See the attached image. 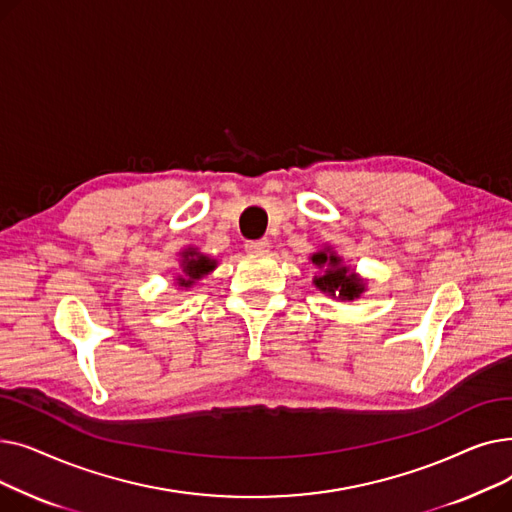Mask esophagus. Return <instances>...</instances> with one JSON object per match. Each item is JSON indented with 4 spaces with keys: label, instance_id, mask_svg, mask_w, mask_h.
I'll return each instance as SVG.
<instances>
[{
    "label": "esophagus",
    "instance_id": "1",
    "mask_svg": "<svg viewBox=\"0 0 512 512\" xmlns=\"http://www.w3.org/2000/svg\"><path fill=\"white\" fill-rule=\"evenodd\" d=\"M245 249H247L249 253H257V255H261V253H267V249H270V242H267L265 238H259V240H247Z\"/></svg>",
    "mask_w": 512,
    "mask_h": 512
}]
</instances>
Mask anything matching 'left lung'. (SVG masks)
<instances>
[{"mask_svg": "<svg viewBox=\"0 0 512 512\" xmlns=\"http://www.w3.org/2000/svg\"><path fill=\"white\" fill-rule=\"evenodd\" d=\"M311 261L319 270H324V274L313 278V284L321 292L330 294V297H338L340 301H355L361 297L365 282L355 272H351V267H346L342 257H338L332 249L313 253Z\"/></svg>", "mask_w": 512, "mask_h": 512, "instance_id": "obj_1", "label": "left lung"}]
</instances>
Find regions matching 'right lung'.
Listing matches in <instances>:
<instances>
[{
    "label": "right lung",
    "mask_w": 512,
    "mask_h": 512,
    "mask_svg": "<svg viewBox=\"0 0 512 512\" xmlns=\"http://www.w3.org/2000/svg\"><path fill=\"white\" fill-rule=\"evenodd\" d=\"M180 267H182V274L176 278L178 286H193L195 280H201L203 276H207L209 272L215 270V259L199 253L197 249H184L182 251V259H180Z\"/></svg>",
    "instance_id": "obj_1"
}]
</instances>
